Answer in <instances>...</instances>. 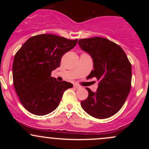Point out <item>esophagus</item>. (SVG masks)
<instances>
[{
  "instance_id": "obj_1",
  "label": "esophagus",
  "mask_w": 149,
  "mask_h": 149,
  "mask_svg": "<svg viewBox=\"0 0 149 149\" xmlns=\"http://www.w3.org/2000/svg\"><path fill=\"white\" fill-rule=\"evenodd\" d=\"M73 88H76V89H80V86H79V85H73Z\"/></svg>"
}]
</instances>
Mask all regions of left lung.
I'll use <instances>...</instances> for the list:
<instances>
[{
	"mask_svg": "<svg viewBox=\"0 0 149 149\" xmlns=\"http://www.w3.org/2000/svg\"><path fill=\"white\" fill-rule=\"evenodd\" d=\"M78 44L93 59L94 70L89 75L100 81L96 92L87 88L88 97L81 102L85 112L99 119L118 112L131 89L132 66L120 46L100 37L80 39Z\"/></svg>",
	"mask_w": 149,
	"mask_h": 149,
	"instance_id": "obj_1",
	"label": "left lung"
}]
</instances>
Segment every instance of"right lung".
<instances>
[{"mask_svg":"<svg viewBox=\"0 0 149 149\" xmlns=\"http://www.w3.org/2000/svg\"><path fill=\"white\" fill-rule=\"evenodd\" d=\"M77 42L78 39L40 34L29 38L15 54L13 84L28 111L36 116L47 115L57 109L65 90L73 88L68 82L57 81L51 73L60 66L62 56Z\"/></svg>","mask_w":149,"mask_h":149,"instance_id":"add662e5","label":"right lung"}]
</instances>
